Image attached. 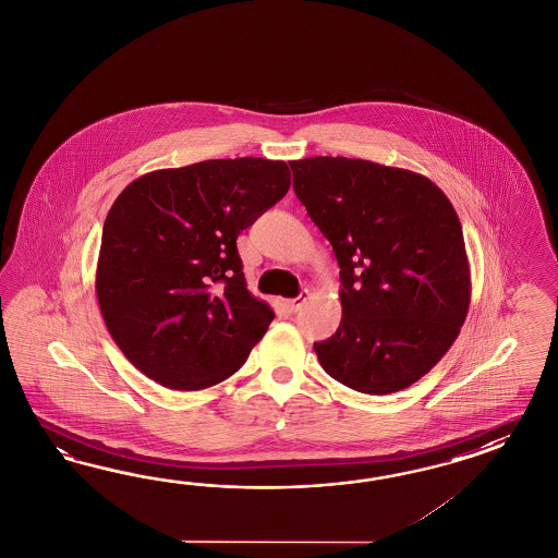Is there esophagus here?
I'll list each match as a JSON object with an SVG mask.
<instances>
[{
    "instance_id": "esophagus-1",
    "label": "esophagus",
    "mask_w": 558,
    "mask_h": 558,
    "mask_svg": "<svg viewBox=\"0 0 558 558\" xmlns=\"http://www.w3.org/2000/svg\"><path fill=\"white\" fill-rule=\"evenodd\" d=\"M306 300H308V290L300 292V296H296V299L288 300V302H286V308H288L290 313H299Z\"/></svg>"
}]
</instances>
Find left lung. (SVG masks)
Here are the masks:
<instances>
[{"mask_svg": "<svg viewBox=\"0 0 558 558\" xmlns=\"http://www.w3.org/2000/svg\"><path fill=\"white\" fill-rule=\"evenodd\" d=\"M292 185L340 266L337 332L314 342L323 368L359 393H397L458 339L472 282L446 193L399 167L347 157L288 161Z\"/></svg>", "mask_w": 558, "mask_h": 558, "instance_id": "1", "label": "left lung"}]
</instances>
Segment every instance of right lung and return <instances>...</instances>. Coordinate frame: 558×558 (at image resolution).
<instances>
[{"label":"right lung","instance_id":"right-lung-1","mask_svg":"<svg viewBox=\"0 0 558 558\" xmlns=\"http://www.w3.org/2000/svg\"><path fill=\"white\" fill-rule=\"evenodd\" d=\"M290 187L284 161L211 159L135 179L102 228L96 299L143 375L178 391L231 377L274 320L235 240Z\"/></svg>","mask_w":558,"mask_h":558}]
</instances>
